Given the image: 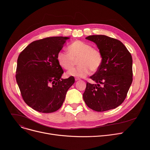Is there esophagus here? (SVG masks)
<instances>
[{
	"mask_svg": "<svg viewBox=\"0 0 150 150\" xmlns=\"http://www.w3.org/2000/svg\"><path fill=\"white\" fill-rule=\"evenodd\" d=\"M75 81H78V80H80V78H77V77H76V78H75Z\"/></svg>",
	"mask_w": 150,
	"mask_h": 150,
	"instance_id": "obj_1",
	"label": "esophagus"
}]
</instances>
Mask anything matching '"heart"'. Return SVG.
I'll use <instances>...</instances> for the list:
<instances>
[{
    "instance_id": "heart-1",
    "label": "heart",
    "mask_w": 150,
    "mask_h": 150,
    "mask_svg": "<svg viewBox=\"0 0 150 150\" xmlns=\"http://www.w3.org/2000/svg\"><path fill=\"white\" fill-rule=\"evenodd\" d=\"M67 52L60 51L57 59L59 65L65 70H69L78 59V67L69 70L70 76L84 77L97 71L103 62V57L101 52L86 42L77 40L71 43L67 47Z\"/></svg>"
}]
</instances>
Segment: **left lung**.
Returning <instances> with one entry per match:
<instances>
[{
    "mask_svg": "<svg viewBox=\"0 0 150 150\" xmlns=\"http://www.w3.org/2000/svg\"><path fill=\"white\" fill-rule=\"evenodd\" d=\"M86 39L96 44L103 60L99 69L90 77L97 84L87 82L83 95L84 102L97 112L114 109L124 101L132 82L131 54L116 39L105 35H92Z\"/></svg>",
    "mask_w": 150,
    "mask_h": 150,
    "instance_id": "1",
    "label": "left lung"
}]
</instances>
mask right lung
I'll return each mask as SVG.
<instances>
[{
	"label": "right lung",
	"instance_id": "right-lung-1",
	"mask_svg": "<svg viewBox=\"0 0 150 150\" xmlns=\"http://www.w3.org/2000/svg\"><path fill=\"white\" fill-rule=\"evenodd\" d=\"M68 37L55 36L30 43L19 55L16 78L22 98L36 111H57L68 89L75 83L71 76L61 79L64 72L57 57Z\"/></svg>",
	"mask_w": 150,
	"mask_h": 150
}]
</instances>
